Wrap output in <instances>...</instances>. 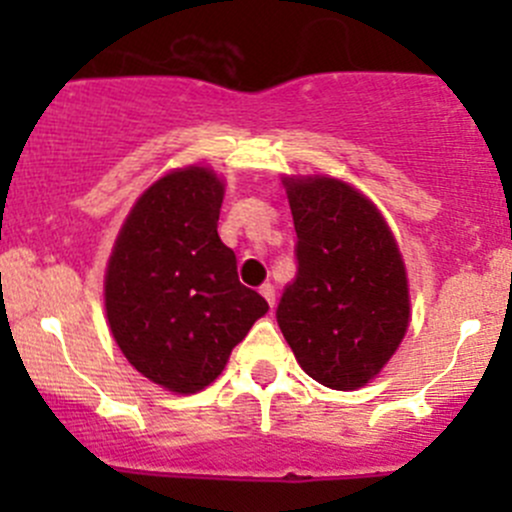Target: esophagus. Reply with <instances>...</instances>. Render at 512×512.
Listing matches in <instances>:
<instances>
[{
  "label": "esophagus",
  "instance_id": "esophagus-1",
  "mask_svg": "<svg viewBox=\"0 0 512 512\" xmlns=\"http://www.w3.org/2000/svg\"><path fill=\"white\" fill-rule=\"evenodd\" d=\"M260 294L267 299V304H270V307H275V287H272L270 282H265V285L260 287Z\"/></svg>",
  "mask_w": 512,
  "mask_h": 512
}]
</instances>
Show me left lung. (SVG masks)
Returning <instances> with one entry per match:
<instances>
[{"mask_svg":"<svg viewBox=\"0 0 512 512\" xmlns=\"http://www.w3.org/2000/svg\"><path fill=\"white\" fill-rule=\"evenodd\" d=\"M297 277L277 324L299 366L329 389H359L409 327V285L379 210L334 178L287 180Z\"/></svg>","mask_w":512,"mask_h":512,"instance_id":"8db88e82","label":"left lung"}]
</instances>
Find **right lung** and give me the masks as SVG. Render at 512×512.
<instances>
[{
  "instance_id": "1",
  "label": "right lung",
  "mask_w": 512,
  "mask_h": 512,
  "mask_svg": "<svg viewBox=\"0 0 512 512\" xmlns=\"http://www.w3.org/2000/svg\"><path fill=\"white\" fill-rule=\"evenodd\" d=\"M223 183L185 168L153 183L121 227L106 272V314L126 359L153 384L195 394L218 379L235 344L267 312L240 285L220 240Z\"/></svg>"
}]
</instances>
